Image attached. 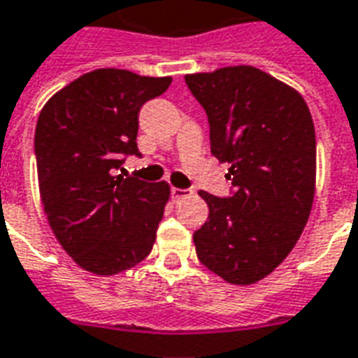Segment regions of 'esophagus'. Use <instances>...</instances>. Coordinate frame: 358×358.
I'll return each mask as SVG.
<instances>
[{
	"mask_svg": "<svg viewBox=\"0 0 358 358\" xmlns=\"http://www.w3.org/2000/svg\"><path fill=\"white\" fill-rule=\"evenodd\" d=\"M171 193H172V199L180 201V199H186V197H189V195H192V189H180V187H172Z\"/></svg>",
	"mask_w": 358,
	"mask_h": 358,
	"instance_id": "34e87169",
	"label": "esophagus"
}]
</instances>
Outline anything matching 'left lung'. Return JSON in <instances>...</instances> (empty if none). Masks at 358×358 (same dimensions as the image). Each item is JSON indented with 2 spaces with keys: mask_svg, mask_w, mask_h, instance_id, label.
I'll use <instances>...</instances> for the list:
<instances>
[{
  "mask_svg": "<svg viewBox=\"0 0 358 358\" xmlns=\"http://www.w3.org/2000/svg\"><path fill=\"white\" fill-rule=\"evenodd\" d=\"M186 83L233 186L229 197L199 192L208 218L193 233L197 258L231 285H252L290 254L311 213L313 119L300 92L254 66L189 73Z\"/></svg>",
  "mask_w": 358,
  "mask_h": 358,
  "instance_id": "1",
  "label": "left lung"
}]
</instances>
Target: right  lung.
I'll return each instance as SVG.
<instances>
[{
    "label": "right lung",
    "instance_id": "1",
    "mask_svg": "<svg viewBox=\"0 0 358 358\" xmlns=\"http://www.w3.org/2000/svg\"><path fill=\"white\" fill-rule=\"evenodd\" d=\"M171 81L100 68L66 85L39 113L41 203L58 243L85 271L121 273L152 252L171 187L115 171L127 155H140V108Z\"/></svg>",
    "mask_w": 358,
    "mask_h": 358
}]
</instances>
